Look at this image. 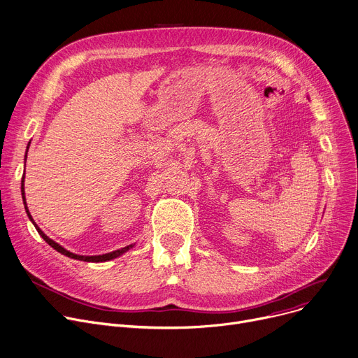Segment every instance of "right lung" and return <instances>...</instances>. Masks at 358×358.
I'll return each instance as SVG.
<instances>
[{
	"mask_svg": "<svg viewBox=\"0 0 358 358\" xmlns=\"http://www.w3.org/2000/svg\"><path fill=\"white\" fill-rule=\"evenodd\" d=\"M22 180H24V178H22ZM24 183L21 185V192H22V201H24V205H25V210H27V215H29V217H30V221H33V217H31V215H30V212H29V209H27V203H25V196H24ZM33 224H34V221H33ZM34 227H36V229H37V232L41 235V238L51 246V248H54L56 250L57 252H60V254H63V255H66V257H69V258H73V259H78V261H86V262H104V261H110V259H113V258H117V257H120L122 254H124L126 251H129L133 245H127V246H124V248H122V250H117V251H113V252H108V254H103V255H93V257H86V255H76V254H73V252H69L67 250H64L62 245H59L57 242H54L52 239H50L38 227H37V224H34Z\"/></svg>",
	"mask_w": 358,
	"mask_h": 358,
	"instance_id": "right-lung-1",
	"label": "right lung"
}]
</instances>
